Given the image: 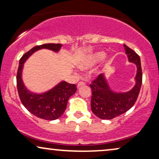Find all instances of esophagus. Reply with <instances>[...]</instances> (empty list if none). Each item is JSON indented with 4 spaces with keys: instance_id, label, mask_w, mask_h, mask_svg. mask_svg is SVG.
I'll use <instances>...</instances> for the list:
<instances>
[{
    "instance_id": "obj_1",
    "label": "esophagus",
    "mask_w": 159,
    "mask_h": 159,
    "mask_svg": "<svg viewBox=\"0 0 159 159\" xmlns=\"http://www.w3.org/2000/svg\"><path fill=\"white\" fill-rule=\"evenodd\" d=\"M84 84H85V83H84V82H80L79 83L77 84V88H80V87H81V86H83V85H84Z\"/></svg>"
}]
</instances>
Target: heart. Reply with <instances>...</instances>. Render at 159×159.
<instances>
[{
    "label": "heart",
    "mask_w": 159,
    "mask_h": 159,
    "mask_svg": "<svg viewBox=\"0 0 159 159\" xmlns=\"http://www.w3.org/2000/svg\"><path fill=\"white\" fill-rule=\"evenodd\" d=\"M106 53L104 51L95 52L84 56L77 63L78 66L82 70H88L101 62L106 58Z\"/></svg>",
    "instance_id": "1"
}]
</instances>
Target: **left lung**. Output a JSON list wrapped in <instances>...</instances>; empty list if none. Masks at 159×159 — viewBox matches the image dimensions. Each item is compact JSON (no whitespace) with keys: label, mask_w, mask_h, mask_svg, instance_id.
I'll use <instances>...</instances> for the list:
<instances>
[{"label":"left lung","mask_w":159,"mask_h":159,"mask_svg":"<svg viewBox=\"0 0 159 159\" xmlns=\"http://www.w3.org/2000/svg\"><path fill=\"white\" fill-rule=\"evenodd\" d=\"M128 61L136 65L135 84L127 92H116L109 85L106 75L101 74L90 84L92 89L91 109L101 119H112L129 110L135 103L142 84V69L140 58L133 50L124 45Z\"/></svg>","instance_id":"8db88e82"}]
</instances>
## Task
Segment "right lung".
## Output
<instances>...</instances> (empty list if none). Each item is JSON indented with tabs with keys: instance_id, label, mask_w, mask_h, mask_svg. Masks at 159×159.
Returning <instances> with one entry per match:
<instances>
[{
	"instance_id": "1",
	"label": "right lung",
	"mask_w": 159,
	"mask_h": 159,
	"mask_svg": "<svg viewBox=\"0 0 159 159\" xmlns=\"http://www.w3.org/2000/svg\"><path fill=\"white\" fill-rule=\"evenodd\" d=\"M61 47V44L54 43L37 45L23 55L19 63L16 83L21 103L31 114L45 120H56L61 116L66 110L69 98L76 93L77 88L75 84H69L62 80L45 92L41 93L32 92L26 87L23 82L24 64L36 51L48 49L58 53Z\"/></svg>"
}]
</instances>
